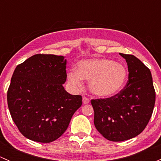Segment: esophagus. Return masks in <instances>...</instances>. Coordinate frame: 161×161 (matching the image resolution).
<instances>
[{"label":"esophagus","instance_id":"esophagus-1","mask_svg":"<svg viewBox=\"0 0 161 161\" xmlns=\"http://www.w3.org/2000/svg\"><path fill=\"white\" fill-rule=\"evenodd\" d=\"M82 103H83V104H87V103H90V100L87 97H82Z\"/></svg>","mask_w":161,"mask_h":161}]
</instances>
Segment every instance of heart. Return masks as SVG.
I'll use <instances>...</instances> for the list:
<instances>
[{"instance_id": "1", "label": "heart", "mask_w": 161, "mask_h": 161, "mask_svg": "<svg viewBox=\"0 0 161 161\" xmlns=\"http://www.w3.org/2000/svg\"><path fill=\"white\" fill-rule=\"evenodd\" d=\"M128 71L120 63L108 58H94L80 61L77 71L68 72L69 84L75 89L82 86V79L90 81L91 92L100 97L116 95L124 87Z\"/></svg>"}]
</instances>
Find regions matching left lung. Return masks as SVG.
I'll return each mask as SVG.
<instances>
[{"label":"left lung","instance_id":"8db88e82","mask_svg":"<svg viewBox=\"0 0 161 161\" xmlns=\"http://www.w3.org/2000/svg\"><path fill=\"white\" fill-rule=\"evenodd\" d=\"M120 55L128 64L126 86L113 97L91 100L96 129L113 142L128 140L140 134L152 116L156 100L150 69L134 55Z\"/></svg>","mask_w":161,"mask_h":161}]
</instances>
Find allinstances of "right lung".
I'll return each instance as SVG.
<instances>
[{"instance_id":"add662e5","label":"right lung","mask_w":161,"mask_h":161,"mask_svg":"<svg viewBox=\"0 0 161 161\" xmlns=\"http://www.w3.org/2000/svg\"><path fill=\"white\" fill-rule=\"evenodd\" d=\"M66 60L39 53L14 69L7 100L13 121L25 137L47 143L66 131L71 117L82 106V96L64 90Z\"/></svg>"}]
</instances>
